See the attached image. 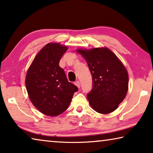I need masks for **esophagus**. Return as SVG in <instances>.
<instances>
[{
    "label": "esophagus",
    "instance_id": "34e87169",
    "mask_svg": "<svg viewBox=\"0 0 153 153\" xmlns=\"http://www.w3.org/2000/svg\"><path fill=\"white\" fill-rule=\"evenodd\" d=\"M75 85H76V86L77 88H80V83H79V81H77V82H75Z\"/></svg>",
    "mask_w": 153,
    "mask_h": 153
}]
</instances>
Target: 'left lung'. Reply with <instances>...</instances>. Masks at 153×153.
<instances>
[{
	"label": "left lung",
	"instance_id": "1",
	"mask_svg": "<svg viewBox=\"0 0 153 153\" xmlns=\"http://www.w3.org/2000/svg\"><path fill=\"white\" fill-rule=\"evenodd\" d=\"M92 76V88L87 98L94 111L108 114L125 98L128 89V74L123 63L107 48L78 49Z\"/></svg>",
	"mask_w": 153,
	"mask_h": 153
}]
</instances>
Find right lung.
Here are the masks:
<instances>
[{"instance_id": "1", "label": "right lung", "mask_w": 153, "mask_h": 153, "mask_svg": "<svg viewBox=\"0 0 153 153\" xmlns=\"http://www.w3.org/2000/svg\"><path fill=\"white\" fill-rule=\"evenodd\" d=\"M67 50L59 43H48L35 56L25 77L31 102L41 113L52 117L63 113L78 90L59 65Z\"/></svg>"}]
</instances>
